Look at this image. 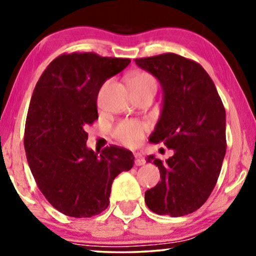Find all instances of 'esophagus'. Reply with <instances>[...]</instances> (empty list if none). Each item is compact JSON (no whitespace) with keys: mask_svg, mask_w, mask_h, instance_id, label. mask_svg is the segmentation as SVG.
<instances>
[{"mask_svg":"<svg viewBox=\"0 0 256 256\" xmlns=\"http://www.w3.org/2000/svg\"><path fill=\"white\" fill-rule=\"evenodd\" d=\"M134 157H135V164H136V166H143V164L146 163L144 157L142 156L141 152H135Z\"/></svg>","mask_w":256,"mask_h":256,"instance_id":"1","label":"esophagus"}]
</instances>
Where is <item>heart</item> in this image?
I'll list each match as a JSON object with an SVG mask.
<instances>
[{
	"label": "heart",
	"mask_w": 256,
	"mask_h": 256,
	"mask_svg": "<svg viewBox=\"0 0 256 256\" xmlns=\"http://www.w3.org/2000/svg\"><path fill=\"white\" fill-rule=\"evenodd\" d=\"M128 84L132 93H140L144 90H155L156 79L148 72H136L129 76ZM146 126L138 121L120 122L114 129V136L118 141L127 146H138L144 138Z\"/></svg>",
	"instance_id": "obj_1"
}]
</instances>
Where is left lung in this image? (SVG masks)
Listing matches in <instances>:
<instances>
[{"mask_svg":"<svg viewBox=\"0 0 256 256\" xmlns=\"http://www.w3.org/2000/svg\"><path fill=\"white\" fill-rule=\"evenodd\" d=\"M135 62L163 88L162 114L149 141L174 149L166 160L146 158L158 166L160 182L146 191V204L160 216L188 214L208 200L218 180L226 154L225 107L211 76L194 60L163 54Z\"/></svg>","mask_w":256,"mask_h":256,"instance_id":"left-lung-1","label":"left lung"}]
</instances>
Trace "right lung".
<instances>
[{
    "mask_svg": "<svg viewBox=\"0 0 256 256\" xmlns=\"http://www.w3.org/2000/svg\"><path fill=\"white\" fill-rule=\"evenodd\" d=\"M129 62L94 52L64 54L34 87L24 130L26 160L42 194L65 216L100 214L110 205L114 178L134 166L130 150L110 146L98 155L86 146V129L99 118L101 86Z\"/></svg>",
    "mask_w": 256,
    "mask_h": 256,
    "instance_id": "right-lung-1",
    "label": "right lung"
}]
</instances>
